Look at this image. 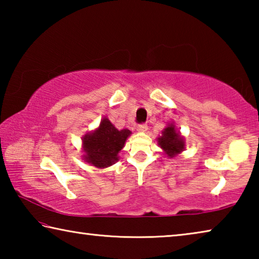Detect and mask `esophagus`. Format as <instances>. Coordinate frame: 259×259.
<instances>
[{"label":"esophagus","instance_id":"34e87169","mask_svg":"<svg viewBox=\"0 0 259 259\" xmlns=\"http://www.w3.org/2000/svg\"><path fill=\"white\" fill-rule=\"evenodd\" d=\"M137 130L140 131V133H145L147 130V124L146 123H139L137 125Z\"/></svg>","mask_w":259,"mask_h":259}]
</instances>
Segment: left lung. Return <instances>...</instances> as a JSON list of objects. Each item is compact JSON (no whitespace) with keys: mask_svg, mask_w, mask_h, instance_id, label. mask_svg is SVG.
<instances>
[{"mask_svg":"<svg viewBox=\"0 0 259 259\" xmlns=\"http://www.w3.org/2000/svg\"><path fill=\"white\" fill-rule=\"evenodd\" d=\"M159 144L169 157H174L178 153H181L184 150V146H185L184 139L172 124L166 126L163 130L162 136L159 138Z\"/></svg>","mask_w":259,"mask_h":259,"instance_id":"left-lung-1","label":"left lung"}]
</instances>
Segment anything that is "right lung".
I'll return each instance as SVG.
<instances>
[{
    "label": "right lung",
    "mask_w": 259,
    "mask_h": 259,
    "mask_svg": "<svg viewBox=\"0 0 259 259\" xmlns=\"http://www.w3.org/2000/svg\"><path fill=\"white\" fill-rule=\"evenodd\" d=\"M130 134L128 129L117 130L108 119H103L97 130L83 138L84 159L98 168L113 164Z\"/></svg>",
    "instance_id": "add662e5"
}]
</instances>
